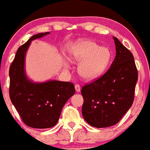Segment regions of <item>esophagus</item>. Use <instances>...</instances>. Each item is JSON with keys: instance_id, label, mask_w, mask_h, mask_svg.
<instances>
[{"instance_id": "34e87169", "label": "esophagus", "mask_w": 150, "mask_h": 150, "mask_svg": "<svg viewBox=\"0 0 150 150\" xmlns=\"http://www.w3.org/2000/svg\"><path fill=\"white\" fill-rule=\"evenodd\" d=\"M75 91H76L77 92H79V91H81V87H80V85H75Z\"/></svg>"}]
</instances>
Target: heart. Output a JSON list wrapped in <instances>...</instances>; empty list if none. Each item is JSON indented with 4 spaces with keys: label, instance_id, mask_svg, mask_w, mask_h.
<instances>
[{
    "label": "heart",
    "instance_id": "heart-1",
    "mask_svg": "<svg viewBox=\"0 0 150 150\" xmlns=\"http://www.w3.org/2000/svg\"><path fill=\"white\" fill-rule=\"evenodd\" d=\"M69 59L79 63L78 72L86 80H93L100 77L106 71L110 63L111 53L108 48L100 46L92 40H80L72 44L68 51ZM64 69L69 65L63 62Z\"/></svg>",
    "mask_w": 150,
    "mask_h": 150
}]
</instances>
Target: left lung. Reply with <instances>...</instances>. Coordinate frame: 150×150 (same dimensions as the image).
I'll use <instances>...</instances> for the list:
<instances>
[{"mask_svg": "<svg viewBox=\"0 0 150 150\" xmlns=\"http://www.w3.org/2000/svg\"><path fill=\"white\" fill-rule=\"evenodd\" d=\"M116 56L104 75L81 88V113L91 126L115 125L132 106L138 73L131 52L113 36Z\"/></svg>", "mask_w": 150, "mask_h": 150, "instance_id": "left-lung-1", "label": "left lung"}]
</instances>
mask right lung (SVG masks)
Wrapping results in <instances>:
<instances>
[{
	"mask_svg": "<svg viewBox=\"0 0 150 150\" xmlns=\"http://www.w3.org/2000/svg\"><path fill=\"white\" fill-rule=\"evenodd\" d=\"M50 33L33 35L20 46L9 70L11 102L23 123L37 129H46L56 125L62 109L75 92L73 83L56 80L34 82L26 76L25 57L31 41Z\"/></svg>",
	"mask_w": 150,
	"mask_h": 150,
	"instance_id": "right-lung-1",
	"label": "right lung"
}]
</instances>
